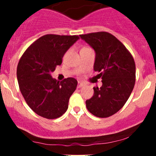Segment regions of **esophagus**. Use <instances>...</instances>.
Instances as JSON below:
<instances>
[{"instance_id": "1", "label": "esophagus", "mask_w": 156, "mask_h": 156, "mask_svg": "<svg viewBox=\"0 0 156 156\" xmlns=\"http://www.w3.org/2000/svg\"><path fill=\"white\" fill-rule=\"evenodd\" d=\"M83 85H84V84H83L82 83H81V82H78V86H77V87H78V88H81V87H83Z\"/></svg>"}]
</instances>
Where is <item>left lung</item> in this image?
<instances>
[{
	"label": "left lung",
	"mask_w": 156,
	"mask_h": 156,
	"mask_svg": "<svg viewBox=\"0 0 156 156\" xmlns=\"http://www.w3.org/2000/svg\"><path fill=\"white\" fill-rule=\"evenodd\" d=\"M96 53L94 70L100 72L101 87H94V96L86 100L88 111L99 118L115 114L128 100L135 84L134 59L125 45L106 31L80 35Z\"/></svg>",
	"instance_id": "1"
}]
</instances>
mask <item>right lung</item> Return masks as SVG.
<instances>
[{"label": "right lung", "instance_id": "1", "mask_svg": "<svg viewBox=\"0 0 156 156\" xmlns=\"http://www.w3.org/2000/svg\"><path fill=\"white\" fill-rule=\"evenodd\" d=\"M79 39L78 35L46 34L27 48L17 66L19 87L26 103L34 112L48 119L62 116L78 81L73 78L58 81L52 78L62 64L66 52Z\"/></svg>", "mask_w": 156, "mask_h": 156}]
</instances>
